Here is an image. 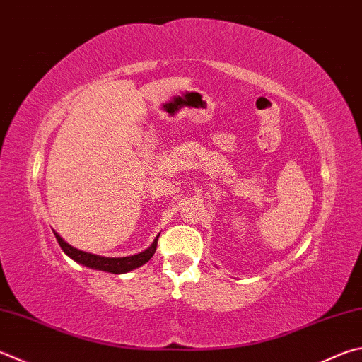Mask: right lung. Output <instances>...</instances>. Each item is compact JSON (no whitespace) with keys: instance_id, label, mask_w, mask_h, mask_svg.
Instances as JSON below:
<instances>
[{"instance_id":"right-lung-1","label":"right lung","mask_w":362,"mask_h":362,"mask_svg":"<svg viewBox=\"0 0 362 362\" xmlns=\"http://www.w3.org/2000/svg\"><path fill=\"white\" fill-rule=\"evenodd\" d=\"M54 234H55V238L58 240V244H60L63 252L66 253L69 258L78 262V264H83V266L91 267V269H98V271L112 272V274H124V272L133 271V269L139 267L142 264H146V262L155 255L156 245H158V238H160L158 235V238L153 240V244L142 253H137L133 256H124V258H106V256L91 255L87 252H82V250L71 247L68 242H64L57 233H54Z\"/></svg>"}]
</instances>
